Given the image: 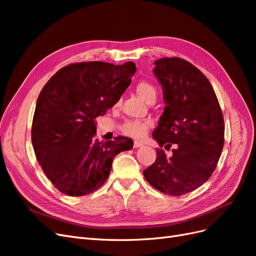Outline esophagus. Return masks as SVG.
<instances>
[{
    "mask_svg": "<svg viewBox=\"0 0 256 256\" xmlns=\"http://www.w3.org/2000/svg\"><path fill=\"white\" fill-rule=\"evenodd\" d=\"M134 146L136 147V148H138V147H142L143 146V143L142 142H138V141H136Z\"/></svg>",
    "mask_w": 256,
    "mask_h": 256,
    "instance_id": "obj_1",
    "label": "esophagus"
}]
</instances>
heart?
<instances>
[{
    "mask_svg": "<svg viewBox=\"0 0 256 256\" xmlns=\"http://www.w3.org/2000/svg\"><path fill=\"white\" fill-rule=\"evenodd\" d=\"M136 90L138 95L140 96L144 102L150 104L152 102H156L157 98V92L152 85L148 82H140L138 83ZM120 102H118V104ZM152 122L150 120H144V122H127L125 125L122 126V132L126 136H132L136 138H143L150 128H152Z\"/></svg>",
    "mask_w": 256,
    "mask_h": 256,
    "instance_id": "heart-1",
    "label": "heart"
}]
</instances>
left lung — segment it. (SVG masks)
Instances as JSON below:
<instances>
[{
  "label": "left lung",
  "instance_id": "left-lung-1",
  "mask_svg": "<svg viewBox=\"0 0 256 256\" xmlns=\"http://www.w3.org/2000/svg\"><path fill=\"white\" fill-rule=\"evenodd\" d=\"M166 106L152 138L170 150L143 171L146 180L164 194L180 196L206 182L218 164L224 144V120L210 82L180 58L154 62Z\"/></svg>",
  "mask_w": 256,
  "mask_h": 256
}]
</instances>
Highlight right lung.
Instances as JSON below:
<instances>
[{
    "label": "right lung",
    "instance_id": "obj_1",
    "mask_svg": "<svg viewBox=\"0 0 256 256\" xmlns=\"http://www.w3.org/2000/svg\"><path fill=\"white\" fill-rule=\"evenodd\" d=\"M136 72L134 62H85L52 76L38 96L32 144L44 174L64 194L81 196L106 182L116 154L132 150L129 138L99 142L95 118L118 102Z\"/></svg>",
    "mask_w": 256,
    "mask_h": 256
}]
</instances>
